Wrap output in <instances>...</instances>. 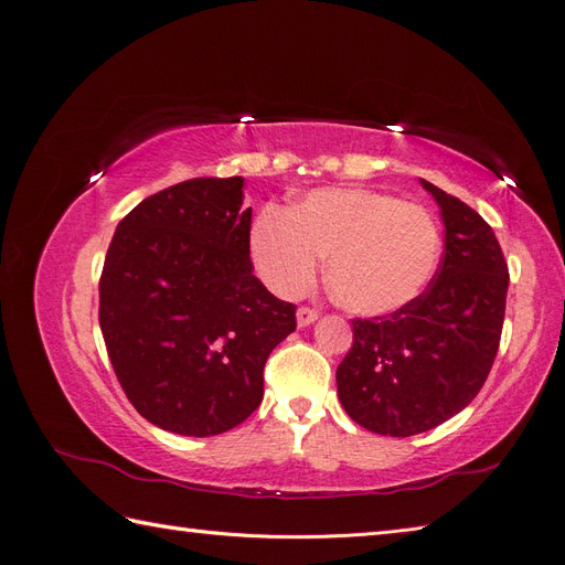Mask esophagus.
Segmentation results:
<instances>
[{"label": "esophagus", "instance_id": "1", "mask_svg": "<svg viewBox=\"0 0 565 565\" xmlns=\"http://www.w3.org/2000/svg\"><path fill=\"white\" fill-rule=\"evenodd\" d=\"M318 320V311L311 309V306H301V309L297 311V324L299 328H306V324H311Z\"/></svg>", "mask_w": 565, "mask_h": 565}]
</instances>
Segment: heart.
I'll return each instance as SVG.
<instances>
[{
    "label": "heart",
    "instance_id": "1",
    "mask_svg": "<svg viewBox=\"0 0 565 565\" xmlns=\"http://www.w3.org/2000/svg\"><path fill=\"white\" fill-rule=\"evenodd\" d=\"M440 247L438 224L424 207L365 188H320L287 212L264 210L249 235L252 262L273 292L303 295L328 259L332 299L365 318L415 303Z\"/></svg>",
    "mask_w": 565,
    "mask_h": 565
}]
</instances>
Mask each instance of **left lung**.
Masks as SVG:
<instances>
[{
	"instance_id": "8db88e82",
	"label": "left lung",
	"mask_w": 565,
	"mask_h": 565,
	"mask_svg": "<svg viewBox=\"0 0 565 565\" xmlns=\"http://www.w3.org/2000/svg\"><path fill=\"white\" fill-rule=\"evenodd\" d=\"M446 226L434 280L407 309L355 318L353 347L337 367L349 417L382 436L429 431L465 409L500 349L509 268L486 218L424 181Z\"/></svg>"
}]
</instances>
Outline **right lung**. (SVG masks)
I'll list each match as a JSON object with an SVG mask.
<instances>
[{"label":"right lung","instance_id":"obj_1","mask_svg":"<svg viewBox=\"0 0 565 565\" xmlns=\"http://www.w3.org/2000/svg\"><path fill=\"white\" fill-rule=\"evenodd\" d=\"M243 177L191 179L119 221L98 322L129 403L164 431L216 436L264 398L270 351L297 330L249 259Z\"/></svg>","mask_w":565,"mask_h":565}]
</instances>
